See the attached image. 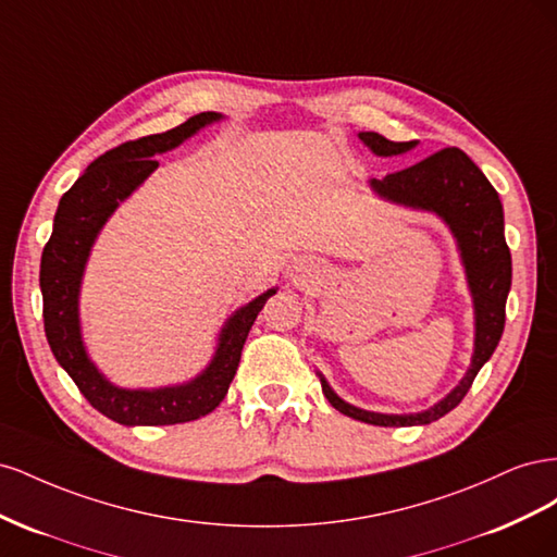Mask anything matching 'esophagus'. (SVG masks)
I'll use <instances>...</instances> for the list:
<instances>
[{
    "instance_id": "obj_1",
    "label": "esophagus",
    "mask_w": 557,
    "mask_h": 557,
    "mask_svg": "<svg viewBox=\"0 0 557 557\" xmlns=\"http://www.w3.org/2000/svg\"><path fill=\"white\" fill-rule=\"evenodd\" d=\"M290 276L295 278V281H301V278H307L309 274H311V262L307 260V258H295L293 262H290Z\"/></svg>"
}]
</instances>
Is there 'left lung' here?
Returning a JSON list of instances; mask_svg holds the SVG:
<instances>
[{"mask_svg": "<svg viewBox=\"0 0 557 557\" xmlns=\"http://www.w3.org/2000/svg\"><path fill=\"white\" fill-rule=\"evenodd\" d=\"M358 137L381 158L401 156L418 144L391 141L379 132H360ZM369 185L379 197L395 205L436 213L453 232L465 264L469 293L474 299V356L462 381L442 401L420 413H374L358 409L336 395L323 374L318 372V376L327 401L348 418L381 428L428 425L458 407L502 339L504 318H507L504 309H507V295L511 290V252L504 239L502 201L491 181L460 148H444L407 170L387 174L385 178H372Z\"/></svg>", "mask_w": 557, "mask_h": 557, "instance_id": "obj_1", "label": "left lung"}]
</instances>
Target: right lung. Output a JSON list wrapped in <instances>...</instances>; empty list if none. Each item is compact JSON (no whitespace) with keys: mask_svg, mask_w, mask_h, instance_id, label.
Wrapping results in <instances>:
<instances>
[{"mask_svg":"<svg viewBox=\"0 0 557 557\" xmlns=\"http://www.w3.org/2000/svg\"><path fill=\"white\" fill-rule=\"evenodd\" d=\"M221 113H197L183 125L137 141H125L99 156L58 205L53 234L41 256L44 330L50 350L92 407L121 425H176L211 413L227 395L237 374L246 336L276 288L234 311L218 334L213 360L205 372L181 385L129 391L113 385L88 358L81 334L78 293L90 248L111 213L158 170L153 156L166 153L201 127L221 121Z\"/></svg>","mask_w":557,"mask_h":557,"instance_id":"obj_1","label":"right lung"}]
</instances>
